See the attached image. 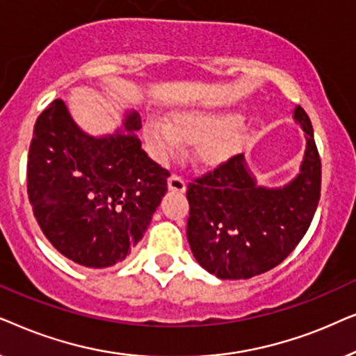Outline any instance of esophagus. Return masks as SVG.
<instances>
[{
  "instance_id": "esophagus-1",
  "label": "esophagus",
  "mask_w": 356,
  "mask_h": 356,
  "mask_svg": "<svg viewBox=\"0 0 356 356\" xmlns=\"http://www.w3.org/2000/svg\"><path fill=\"white\" fill-rule=\"evenodd\" d=\"M168 189L173 193H184L186 191V183L179 177H177V175H172L168 178Z\"/></svg>"
}]
</instances>
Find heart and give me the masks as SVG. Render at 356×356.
<instances>
[{
    "label": "heart",
    "instance_id": "heart-1",
    "mask_svg": "<svg viewBox=\"0 0 356 356\" xmlns=\"http://www.w3.org/2000/svg\"><path fill=\"white\" fill-rule=\"evenodd\" d=\"M241 113L227 108H181L170 115V123L149 120L144 136L159 159L168 160L181 152L183 143L201 144V159L220 163L236 152L241 140L238 123Z\"/></svg>",
    "mask_w": 356,
    "mask_h": 356
}]
</instances>
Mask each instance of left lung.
<instances>
[{
	"label": "left lung",
	"mask_w": 356,
	"mask_h": 356,
	"mask_svg": "<svg viewBox=\"0 0 356 356\" xmlns=\"http://www.w3.org/2000/svg\"><path fill=\"white\" fill-rule=\"evenodd\" d=\"M295 123L306 147L298 173L284 186H264L235 155L188 184V243L199 266L218 279L240 280L279 266L305 236L321 196V160L301 106Z\"/></svg>",
	"instance_id": "left-lung-1"
}]
</instances>
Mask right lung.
Returning a JSON list of instances; mask_svg holds the SVG:
<instances>
[{
  "instance_id": "add662e5",
  "label": "right lung",
  "mask_w": 356,
  "mask_h": 356,
  "mask_svg": "<svg viewBox=\"0 0 356 356\" xmlns=\"http://www.w3.org/2000/svg\"><path fill=\"white\" fill-rule=\"evenodd\" d=\"M140 116L128 110L115 133L92 136L66 102L42 111L29 149L27 193L43 235L90 269L124 261L167 193L170 173L140 149Z\"/></svg>"
}]
</instances>
